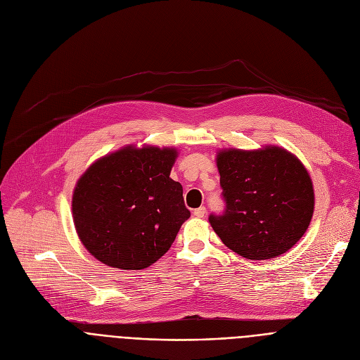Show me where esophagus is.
Masks as SVG:
<instances>
[{
  "label": "esophagus",
  "mask_w": 360,
  "mask_h": 360,
  "mask_svg": "<svg viewBox=\"0 0 360 360\" xmlns=\"http://www.w3.org/2000/svg\"><path fill=\"white\" fill-rule=\"evenodd\" d=\"M204 214H205V207H198V209H195L194 210V216L195 217H204Z\"/></svg>",
  "instance_id": "esophagus-1"
}]
</instances>
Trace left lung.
<instances>
[{
    "label": "left lung",
    "instance_id": "obj_1",
    "mask_svg": "<svg viewBox=\"0 0 360 360\" xmlns=\"http://www.w3.org/2000/svg\"><path fill=\"white\" fill-rule=\"evenodd\" d=\"M223 214L209 221L221 242L248 259L288 252L304 236L314 214V186L288 150H221L217 155Z\"/></svg>",
    "mask_w": 360,
    "mask_h": 360
}]
</instances>
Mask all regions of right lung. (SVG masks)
<instances>
[{
	"label": "right lung",
	"instance_id": "obj_1",
	"mask_svg": "<svg viewBox=\"0 0 360 360\" xmlns=\"http://www.w3.org/2000/svg\"><path fill=\"white\" fill-rule=\"evenodd\" d=\"M178 151L127 146L94 162L72 194L75 231L109 267L143 270L174 243L191 216L182 185L170 179Z\"/></svg>",
	"mask_w": 360,
	"mask_h": 360
}]
</instances>
